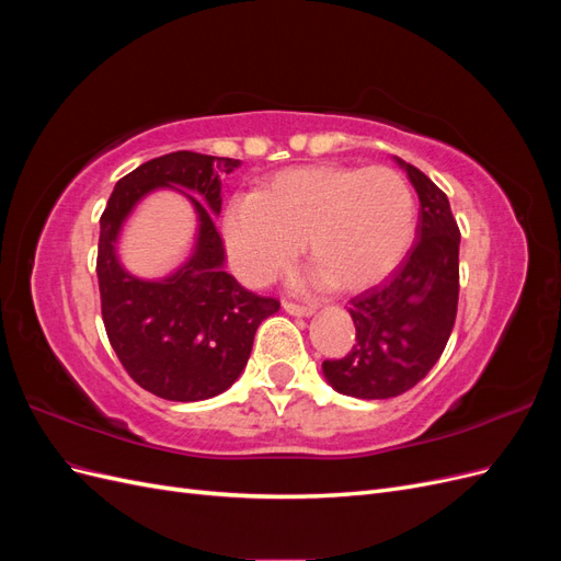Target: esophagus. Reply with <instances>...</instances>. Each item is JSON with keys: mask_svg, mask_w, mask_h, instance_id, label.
I'll use <instances>...</instances> for the list:
<instances>
[{"mask_svg": "<svg viewBox=\"0 0 561 561\" xmlns=\"http://www.w3.org/2000/svg\"><path fill=\"white\" fill-rule=\"evenodd\" d=\"M283 309L297 318H309L316 313L313 307H301V304H295V301H283Z\"/></svg>", "mask_w": 561, "mask_h": 561, "instance_id": "34e87169", "label": "esophagus"}]
</instances>
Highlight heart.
<instances>
[{
  "label": "heart",
  "mask_w": 561,
  "mask_h": 561,
  "mask_svg": "<svg viewBox=\"0 0 561 561\" xmlns=\"http://www.w3.org/2000/svg\"><path fill=\"white\" fill-rule=\"evenodd\" d=\"M231 266L264 285L290 268L307 239L320 285L365 290L402 264L416 236V198L393 168L313 163L266 178L222 217Z\"/></svg>",
  "instance_id": "heart-1"
}]
</instances>
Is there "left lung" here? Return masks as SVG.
<instances>
[{"instance_id": "1", "label": "left lung", "mask_w": 561, "mask_h": 561, "mask_svg": "<svg viewBox=\"0 0 561 561\" xmlns=\"http://www.w3.org/2000/svg\"><path fill=\"white\" fill-rule=\"evenodd\" d=\"M419 196L416 243L381 285L351 299L355 344L346 358L322 363L342 396H402L443 355L458 304V233L447 194L419 168L396 157Z\"/></svg>"}]
</instances>
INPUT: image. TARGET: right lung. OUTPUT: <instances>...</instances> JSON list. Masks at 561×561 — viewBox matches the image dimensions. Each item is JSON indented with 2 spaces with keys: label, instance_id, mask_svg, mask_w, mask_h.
I'll use <instances>...</instances> for the list:
<instances>
[{
  "label": "right lung",
  "instance_id": "add662e5",
  "mask_svg": "<svg viewBox=\"0 0 561 561\" xmlns=\"http://www.w3.org/2000/svg\"><path fill=\"white\" fill-rule=\"evenodd\" d=\"M239 165L196 151L151 159L114 184L100 217L95 271L110 344L133 381L163 400L196 402L225 393L245 369L262 320L280 309L278 299L248 293L225 271L227 254L215 229L222 208L219 173ZM159 188L190 199L199 227L175 272L140 279L117 260V239L137 203Z\"/></svg>",
  "mask_w": 561,
  "mask_h": 561
}]
</instances>
